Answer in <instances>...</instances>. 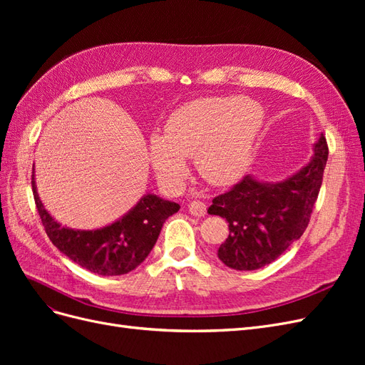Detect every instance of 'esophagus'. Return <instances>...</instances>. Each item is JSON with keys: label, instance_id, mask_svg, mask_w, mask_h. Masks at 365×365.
I'll return each instance as SVG.
<instances>
[{"label": "esophagus", "instance_id": "34e87169", "mask_svg": "<svg viewBox=\"0 0 365 365\" xmlns=\"http://www.w3.org/2000/svg\"><path fill=\"white\" fill-rule=\"evenodd\" d=\"M205 212H207V205L201 201H192L189 204V213L193 215V216H197V217L204 216Z\"/></svg>", "mask_w": 365, "mask_h": 365}]
</instances>
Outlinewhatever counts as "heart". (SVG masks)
Masks as SVG:
<instances>
[{"instance_id":"heart-1","label":"heart","mask_w":365,"mask_h":365,"mask_svg":"<svg viewBox=\"0 0 365 365\" xmlns=\"http://www.w3.org/2000/svg\"><path fill=\"white\" fill-rule=\"evenodd\" d=\"M262 108L240 97H210L169 115L163 135L149 141V158L160 181L180 185L184 158H195L202 178L215 185L236 182L245 173L263 126Z\"/></svg>"}]
</instances>
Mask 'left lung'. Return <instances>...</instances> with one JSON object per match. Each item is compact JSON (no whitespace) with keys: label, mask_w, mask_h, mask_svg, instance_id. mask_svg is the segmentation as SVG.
Returning a JSON list of instances; mask_svg holds the SVG:
<instances>
[{"label":"left lung","mask_w":365,"mask_h":365,"mask_svg":"<svg viewBox=\"0 0 365 365\" xmlns=\"http://www.w3.org/2000/svg\"><path fill=\"white\" fill-rule=\"evenodd\" d=\"M314 157L282 182H260L247 175L216 196L210 215L225 217L230 235L217 250L228 268L254 271L267 267L300 239L322 189L329 148L322 134Z\"/></svg>","instance_id":"8db88e82"}]
</instances>
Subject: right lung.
<instances>
[{"label": "right lung", "mask_w": 365, "mask_h": 365, "mask_svg": "<svg viewBox=\"0 0 365 365\" xmlns=\"http://www.w3.org/2000/svg\"><path fill=\"white\" fill-rule=\"evenodd\" d=\"M33 196L46 233L65 256L98 275H121L135 269L155 245L165 219L180 210L176 202L155 195L143 196L140 202L117 222L98 230L62 227L43 208L31 175Z\"/></svg>", "instance_id": "1"}]
</instances>
